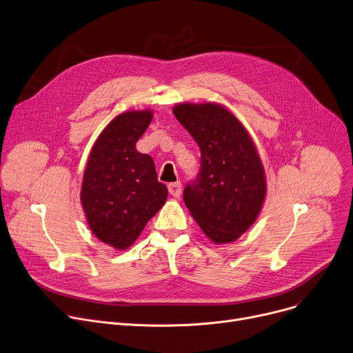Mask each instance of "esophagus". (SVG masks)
<instances>
[{"mask_svg": "<svg viewBox=\"0 0 353 353\" xmlns=\"http://www.w3.org/2000/svg\"><path fill=\"white\" fill-rule=\"evenodd\" d=\"M168 191H170V194H171L172 196L178 198V196L181 195V191H182L181 182H172V183H170V185H168Z\"/></svg>", "mask_w": 353, "mask_h": 353, "instance_id": "obj_1", "label": "esophagus"}]
</instances>
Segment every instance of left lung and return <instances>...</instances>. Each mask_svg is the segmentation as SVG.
I'll return each mask as SVG.
<instances>
[{"label": "left lung", "instance_id": "left-lung-1", "mask_svg": "<svg viewBox=\"0 0 353 353\" xmlns=\"http://www.w3.org/2000/svg\"><path fill=\"white\" fill-rule=\"evenodd\" d=\"M174 115L201 150L198 179L183 202L214 243H230L256 221L266 196L265 170L242 122L215 102H182Z\"/></svg>", "mask_w": 353, "mask_h": 353}]
</instances>
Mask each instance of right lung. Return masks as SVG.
<instances>
[{"mask_svg": "<svg viewBox=\"0 0 353 353\" xmlns=\"http://www.w3.org/2000/svg\"><path fill=\"white\" fill-rule=\"evenodd\" d=\"M152 117V110L115 117L97 138L82 178L81 205L90 230L115 250L130 248L168 196L154 159L135 147Z\"/></svg>", "mask_w": 353, "mask_h": 353, "instance_id": "1", "label": "right lung"}]
</instances>
